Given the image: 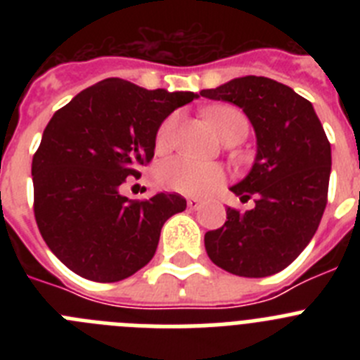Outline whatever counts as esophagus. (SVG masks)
<instances>
[{"label":"esophagus","instance_id":"obj_1","mask_svg":"<svg viewBox=\"0 0 360 360\" xmlns=\"http://www.w3.org/2000/svg\"><path fill=\"white\" fill-rule=\"evenodd\" d=\"M202 205V200L198 198H187V207L191 209V211H196V209Z\"/></svg>","mask_w":360,"mask_h":360}]
</instances>
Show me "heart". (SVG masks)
<instances>
[{
  "instance_id": "obj_1",
  "label": "heart",
  "mask_w": 360,
  "mask_h": 360,
  "mask_svg": "<svg viewBox=\"0 0 360 360\" xmlns=\"http://www.w3.org/2000/svg\"><path fill=\"white\" fill-rule=\"evenodd\" d=\"M209 122L218 131L221 139H227L238 129H247V119L240 110L231 106H214L205 111ZM176 115H169L157 131V148L164 149L169 146L171 136L176 128ZM158 182L180 195L203 196L224 186L225 173L216 164H202L184 157H174L165 160L157 171Z\"/></svg>"
}]
</instances>
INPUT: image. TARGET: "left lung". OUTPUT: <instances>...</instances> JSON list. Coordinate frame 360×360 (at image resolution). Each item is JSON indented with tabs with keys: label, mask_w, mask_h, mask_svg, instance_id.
<instances>
[{
	"label": "left lung",
	"mask_w": 360,
	"mask_h": 360,
	"mask_svg": "<svg viewBox=\"0 0 360 360\" xmlns=\"http://www.w3.org/2000/svg\"><path fill=\"white\" fill-rule=\"evenodd\" d=\"M200 95L241 108L256 133L247 176L231 187L241 202L224 227L205 232V250L219 269L265 278L290 265L316 234L326 207L332 148L319 117L290 86L269 77H238Z\"/></svg>",
	"instance_id": "left-lung-1"
}]
</instances>
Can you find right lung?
<instances>
[{
    "label": "right lung",
    "instance_id": "right-lung-1",
    "mask_svg": "<svg viewBox=\"0 0 360 360\" xmlns=\"http://www.w3.org/2000/svg\"><path fill=\"white\" fill-rule=\"evenodd\" d=\"M198 97L111 77L53 113L32 160L34 212L49 249L75 274L113 283L151 262L186 198L158 193L131 202L120 189L153 158L160 124Z\"/></svg>",
    "mask_w": 360,
    "mask_h": 360
}]
</instances>
